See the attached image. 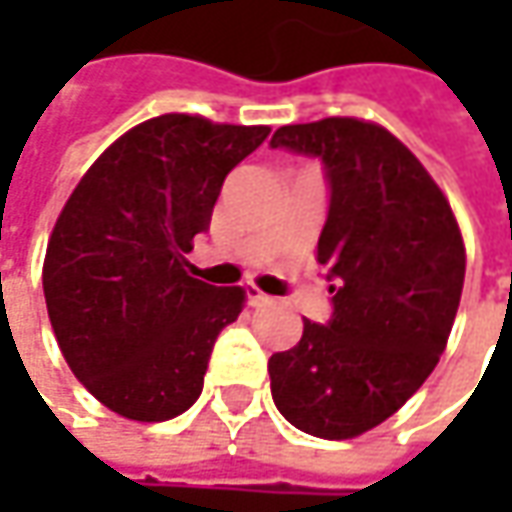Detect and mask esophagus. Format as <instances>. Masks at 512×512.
<instances>
[{"instance_id": "1", "label": "esophagus", "mask_w": 512, "mask_h": 512, "mask_svg": "<svg viewBox=\"0 0 512 512\" xmlns=\"http://www.w3.org/2000/svg\"><path fill=\"white\" fill-rule=\"evenodd\" d=\"M245 299H247V305H267L270 302V296H265L262 290L256 285H245Z\"/></svg>"}]
</instances>
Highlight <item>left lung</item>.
<instances>
[{"mask_svg":"<svg viewBox=\"0 0 512 512\" xmlns=\"http://www.w3.org/2000/svg\"><path fill=\"white\" fill-rule=\"evenodd\" d=\"M270 148L325 165L316 259L333 293L325 325L305 319L299 344L270 356V393L293 427L353 439L390 419L439 364L462 299V233L422 162L379 125H285Z\"/></svg>","mask_w":512,"mask_h":512,"instance_id":"1","label":"left lung"}]
</instances>
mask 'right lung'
I'll use <instances>...</instances> for the list:
<instances>
[{"mask_svg":"<svg viewBox=\"0 0 512 512\" xmlns=\"http://www.w3.org/2000/svg\"><path fill=\"white\" fill-rule=\"evenodd\" d=\"M265 125L165 113L119 136L62 207L45 253V302L73 376L113 413L165 422L199 399L242 287L190 276L225 176Z\"/></svg>","mask_w":512,"mask_h":512,"instance_id":"add662e5","label":"right lung"}]
</instances>
